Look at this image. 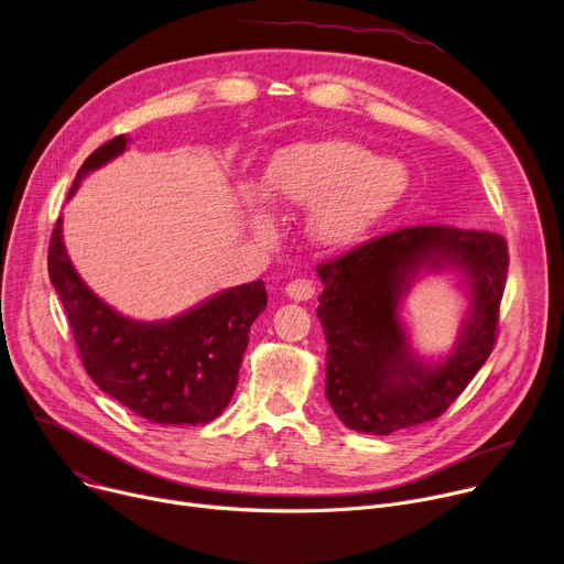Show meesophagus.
<instances>
[{
  "label": "esophagus",
  "instance_id": "esophagus-1",
  "mask_svg": "<svg viewBox=\"0 0 564 564\" xmlns=\"http://www.w3.org/2000/svg\"><path fill=\"white\" fill-rule=\"evenodd\" d=\"M285 294L294 302H308V299L315 296V283L308 279H294L285 285Z\"/></svg>",
  "mask_w": 564,
  "mask_h": 564
}]
</instances>
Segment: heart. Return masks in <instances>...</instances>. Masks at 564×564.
<instances>
[{
	"mask_svg": "<svg viewBox=\"0 0 564 564\" xmlns=\"http://www.w3.org/2000/svg\"><path fill=\"white\" fill-rule=\"evenodd\" d=\"M408 170L347 140L292 144L262 172L265 195L288 213H308V236L326 249L356 245L399 206ZM240 213L258 242L276 238V217L265 197L245 191Z\"/></svg>",
	"mask_w": 564,
	"mask_h": 564,
	"instance_id": "heart-1",
	"label": "heart"
}]
</instances>
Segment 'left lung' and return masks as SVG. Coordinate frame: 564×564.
Returning <instances> with one entry per match:
<instances>
[{"instance_id": "8db88e82", "label": "left lung", "mask_w": 564, "mask_h": 564, "mask_svg": "<svg viewBox=\"0 0 564 564\" xmlns=\"http://www.w3.org/2000/svg\"><path fill=\"white\" fill-rule=\"evenodd\" d=\"M466 274L470 313L444 361L411 354L398 306L422 271ZM317 317L326 335V399L351 431L390 435L437 420L497 343L508 274L506 238L442 224L408 227L322 262Z\"/></svg>"}]
</instances>
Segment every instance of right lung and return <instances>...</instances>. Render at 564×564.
I'll use <instances>...</instances> for the list:
<instances>
[{
	"instance_id": "right-lung-1",
	"label": "right lung",
	"mask_w": 564,
	"mask_h": 564,
	"mask_svg": "<svg viewBox=\"0 0 564 564\" xmlns=\"http://www.w3.org/2000/svg\"><path fill=\"white\" fill-rule=\"evenodd\" d=\"M129 144L118 135L79 167L69 197L97 167ZM50 281L65 308L88 377L152 424H208L229 405L253 319L265 311V283L253 281L213 294L183 315L138 322L120 315L84 283L63 245V219L50 240Z\"/></svg>"
}]
</instances>
